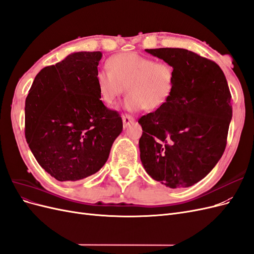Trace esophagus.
Instances as JSON below:
<instances>
[{"mask_svg": "<svg viewBox=\"0 0 254 254\" xmlns=\"http://www.w3.org/2000/svg\"><path fill=\"white\" fill-rule=\"evenodd\" d=\"M122 120H123V124H124V128H127L130 123L134 122L133 117H131V115H129V114H123Z\"/></svg>", "mask_w": 254, "mask_h": 254, "instance_id": "1", "label": "esophagus"}]
</instances>
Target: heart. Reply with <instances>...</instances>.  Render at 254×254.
Instances as JSON below:
<instances>
[{
  "mask_svg": "<svg viewBox=\"0 0 254 254\" xmlns=\"http://www.w3.org/2000/svg\"><path fill=\"white\" fill-rule=\"evenodd\" d=\"M109 71H98L96 82L101 99L112 105L124 93L125 108L129 111L157 110L173 94L176 80L174 66L166 61H155L136 53H122L107 63Z\"/></svg>",
  "mask_w": 254,
  "mask_h": 254,
  "instance_id": "b5f03b06",
  "label": "heart"
}]
</instances>
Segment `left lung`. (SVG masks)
Here are the masks:
<instances>
[{
    "instance_id": "1",
    "label": "left lung",
    "mask_w": 254,
    "mask_h": 254,
    "mask_svg": "<svg viewBox=\"0 0 254 254\" xmlns=\"http://www.w3.org/2000/svg\"><path fill=\"white\" fill-rule=\"evenodd\" d=\"M171 64L175 88L168 102L139 120L142 164L171 189L194 186L217 164L232 119L231 93L218 64L184 49L145 50Z\"/></svg>"
}]
</instances>
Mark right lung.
I'll return each mask as SVG.
<instances>
[{
  "label": "right lung",
  "instance_id": "obj_1",
  "mask_svg": "<svg viewBox=\"0 0 254 254\" xmlns=\"http://www.w3.org/2000/svg\"><path fill=\"white\" fill-rule=\"evenodd\" d=\"M101 52H77L37 74L25 101V137L40 166L58 181L97 173L123 130L97 88Z\"/></svg>",
  "mask_w": 254,
  "mask_h": 254
}]
</instances>
